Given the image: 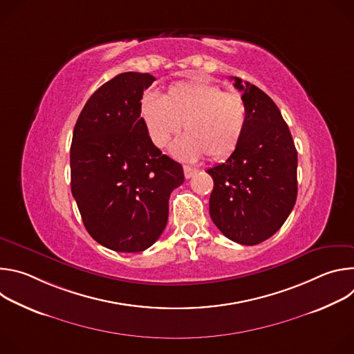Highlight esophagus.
I'll return each instance as SVG.
<instances>
[{"mask_svg":"<svg viewBox=\"0 0 354 354\" xmlns=\"http://www.w3.org/2000/svg\"><path fill=\"white\" fill-rule=\"evenodd\" d=\"M196 172H197L196 168H192V167H187V165L183 167V174H185V178H186V179H190Z\"/></svg>","mask_w":354,"mask_h":354,"instance_id":"34e87169","label":"esophagus"}]
</instances>
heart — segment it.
<instances>
[{
	"mask_svg": "<svg viewBox=\"0 0 354 354\" xmlns=\"http://www.w3.org/2000/svg\"><path fill=\"white\" fill-rule=\"evenodd\" d=\"M140 116L151 142L158 148H164L183 124L186 134L171 145V154L182 161H196L205 154L212 161L228 158L248 124L241 93L200 80L175 82L164 96L145 95Z\"/></svg>",
	"mask_w": 354,
	"mask_h": 354,
	"instance_id": "b5f03b06",
	"label": "heart"
}]
</instances>
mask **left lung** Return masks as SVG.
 Masks as SVG:
<instances>
[{
    "mask_svg": "<svg viewBox=\"0 0 354 354\" xmlns=\"http://www.w3.org/2000/svg\"><path fill=\"white\" fill-rule=\"evenodd\" d=\"M231 78L242 91L248 124L230 158L206 171L214 180L210 217L228 239L257 245L280 230L295 205L297 149L270 96Z\"/></svg>",
    "mask_w": 354,
    "mask_h": 354,
    "instance_id": "8db88e82",
    "label": "left lung"
}]
</instances>
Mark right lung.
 <instances>
[{
  "label": "right lung",
  "mask_w": 354,
  "mask_h": 354,
  "mask_svg": "<svg viewBox=\"0 0 354 354\" xmlns=\"http://www.w3.org/2000/svg\"><path fill=\"white\" fill-rule=\"evenodd\" d=\"M151 74L123 73L81 111L70 149L71 192L89 235L116 252H141L168 221V200L185 180L179 162L151 142L140 116Z\"/></svg>",
  "instance_id": "obj_1"
}]
</instances>
